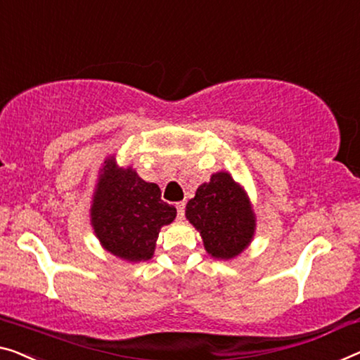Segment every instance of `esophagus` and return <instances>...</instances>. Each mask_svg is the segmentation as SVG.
<instances>
[{"mask_svg":"<svg viewBox=\"0 0 360 360\" xmlns=\"http://www.w3.org/2000/svg\"><path fill=\"white\" fill-rule=\"evenodd\" d=\"M176 210H178V219L184 218V212H186V203L184 202H179L176 203Z\"/></svg>","mask_w":360,"mask_h":360,"instance_id":"34e87169","label":"esophagus"}]
</instances>
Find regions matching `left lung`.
Wrapping results in <instances>:
<instances>
[{"instance_id": "1", "label": "left lung", "mask_w": 360, "mask_h": 360, "mask_svg": "<svg viewBox=\"0 0 360 360\" xmlns=\"http://www.w3.org/2000/svg\"><path fill=\"white\" fill-rule=\"evenodd\" d=\"M186 218L202 236L213 259L229 260L250 244L255 233V213L245 191L226 171L212 174L198 186L186 205Z\"/></svg>"}]
</instances>
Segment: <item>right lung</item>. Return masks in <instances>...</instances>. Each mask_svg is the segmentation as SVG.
<instances>
[{
    "instance_id": "1",
    "label": "right lung",
    "mask_w": 360,
    "mask_h": 360,
    "mask_svg": "<svg viewBox=\"0 0 360 360\" xmlns=\"http://www.w3.org/2000/svg\"><path fill=\"white\" fill-rule=\"evenodd\" d=\"M176 208L162 200L155 182H146L131 166L105 160L96 182L90 223L100 244L126 262L152 259L160 229L173 223Z\"/></svg>"
}]
</instances>
